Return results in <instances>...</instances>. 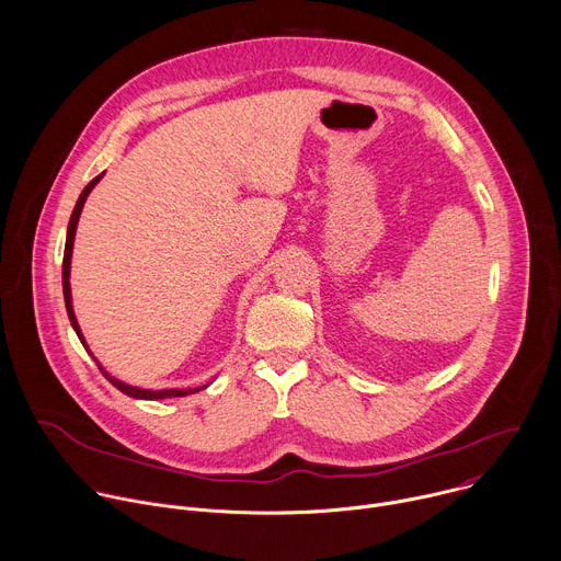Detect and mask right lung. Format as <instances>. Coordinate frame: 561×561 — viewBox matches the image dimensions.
<instances>
[{
	"mask_svg": "<svg viewBox=\"0 0 561 561\" xmlns=\"http://www.w3.org/2000/svg\"><path fill=\"white\" fill-rule=\"evenodd\" d=\"M104 175V173H102ZM102 175H98L84 191H82V195H79V199H77V204H75V208H72V215H70V221H68V232H66V249H64V262H61V286H64V301H66V312H68V319H70V327L75 329V333H77V337H79V342L84 344V348L89 351V346H87V342H84V335H82V331H79V324H77V319H75V310H72V297H70V282H68V277H70V257H72V242H75V230H77V221H79V215H82V208H84V202H87V197H89V193L95 188V184L102 180ZM91 353V351H89ZM95 359V357H93ZM95 364H98V368L102 370V375L117 388V390H122L124 394H128V397H135V399H167V397H186V394H193V392H197V390H204L206 386H199V388H167V390H146V388H137V386H128V383H124V381H119V379H115L111 373H106L104 370V366L95 359Z\"/></svg>",
	"mask_w": 561,
	"mask_h": 561,
	"instance_id": "right-lung-1",
	"label": "right lung"
}]
</instances>
